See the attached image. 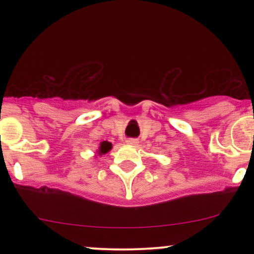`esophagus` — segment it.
I'll return each instance as SVG.
<instances>
[{"label":"esophagus","mask_w":254,"mask_h":254,"mask_svg":"<svg viewBox=\"0 0 254 254\" xmlns=\"http://www.w3.org/2000/svg\"><path fill=\"white\" fill-rule=\"evenodd\" d=\"M127 144H131V145H137V143H138V141H137L136 138H127Z\"/></svg>","instance_id":"1"}]
</instances>
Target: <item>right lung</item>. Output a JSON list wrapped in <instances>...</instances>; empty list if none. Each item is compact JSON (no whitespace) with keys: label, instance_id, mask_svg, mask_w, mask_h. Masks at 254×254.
Listing matches in <instances>:
<instances>
[{"label":"right lung","instance_id":"right-lung-1","mask_svg":"<svg viewBox=\"0 0 254 254\" xmlns=\"http://www.w3.org/2000/svg\"><path fill=\"white\" fill-rule=\"evenodd\" d=\"M111 148H112V144H111L110 142H107V141L101 142L100 147H99V150H98L99 155H103V154L109 153V151L111 150Z\"/></svg>","mask_w":254,"mask_h":254}]
</instances>
